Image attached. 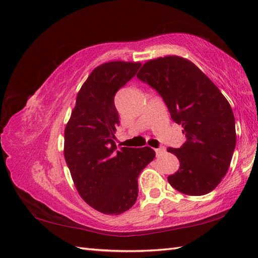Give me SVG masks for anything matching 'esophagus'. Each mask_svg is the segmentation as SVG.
Returning a JSON list of instances; mask_svg holds the SVG:
<instances>
[{
	"label": "esophagus",
	"mask_w": 258,
	"mask_h": 258,
	"mask_svg": "<svg viewBox=\"0 0 258 258\" xmlns=\"http://www.w3.org/2000/svg\"><path fill=\"white\" fill-rule=\"evenodd\" d=\"M154 151H155L157 156H161V155H163V154H165L166 149H165V147H158V149H155Z\"/></svg>",
	"instance_id": "34e87169"
}]
</instances>
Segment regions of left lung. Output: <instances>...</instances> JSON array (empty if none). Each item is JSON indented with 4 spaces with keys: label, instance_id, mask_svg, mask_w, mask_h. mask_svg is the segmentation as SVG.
Returning a JSON list of instances; mask_svg holds the SVG:
<instances>
[{
    "label": "left lung",
    "instance_id": "obj_1",
    "mask_svg": "<svg viewBox=\"0 0 258 258\" xmlns=\"http://www.w3.org/2000/svg\"><path fill=\"white\" fill-rule=\"evenodd\" d=\"M165 102L175 123L183 126L186 142L176 155L178 171L168 183L180 193H210L225 176L236 145L232 107L218 87L196 67L180 56L147 61L136 75Z\"/></svg>",
    "mask_w": 258,
    "mask_h": 258
}]
</instances>
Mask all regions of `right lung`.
<instances>
[{
	"instance_id": "obj_1",
	"label": "right lung",
	"mask_w": 258,
	"mask_h": 258,
	"mask_svg": "<svg viewBox=\"0 0 258 258\" xmlns=\"http://www.w3.org/2000/svg\"><path fill=\"white\" fill-rule=\"evenodd\" d=\"M141 67L115 61L93 70L65 127L64 157L75 187L87 204L106 215H119L135 204L139 175L155 157L149 146L117 150L114 141L119 124L114 96Z\"/></svg>"
}]
</instances>
